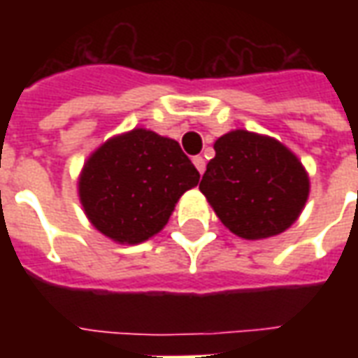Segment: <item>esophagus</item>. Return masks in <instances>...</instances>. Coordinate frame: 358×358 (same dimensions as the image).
<instances>
[{
    "label": "esophagus",
    "instance_id": "34e87169",
    "mask_svg": "<svg viewBox=\"0 0 358 358\" xmlns=\"http://www.w3.org/2000/svg\"><path fill=\"white\" fill-rule=\"evenodd\" d=\"M194 164H195V169L199 171V174H203V172H205V159H203L201 155L194 157Z\"/></svg>",
    "mask_w": 358,
    "mask_h": 358
}]
</instances>
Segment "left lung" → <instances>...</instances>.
<instances>
[{
  "label": "left lung",
  "instance_id": "8db88e82",
  "mask_svg": "<svg viewBox=\"0 0 358 358\" xmlns=\"http://www.w3.org/2000/svg\"><path fill=\"white\" fill-rule=\"evenodd\" d=\"M199 189L220 222L243 240L285 232L308 199V174L282 141L232 130L215 141Z\"/></svg>",
  "mask_w": 358,
  "mask_h": 358
}]
</instances>
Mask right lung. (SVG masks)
Masks as SVG:
<instances>
[{
	"label": "right lung",
	"instance_id": "add662e5",
	"mask_svg": "<svg viewBox=\"0 0 358 358\" xmlns=\"http://www.w3.org/2000/svg\"><path fill=\"white\" fill-rule=\"evenodd\" d=\"M199 172L178 141L134 128L101 143L82 166L78 197L95 230L136 245L163 230Z\"/></svg>",
	"mask_w": 358,
	"mask_h": 358
}]
</instances>
